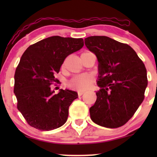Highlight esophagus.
Listing matches in <instances>:
<instances>
[{
    "mask_svg": "<svg viewBox=\"0 0 157 157\" xmlns=\"http://www.w3.org/2000/svg\"><path fill=\"white\" fill-rule=\"evenodd\" d=\"M85 93V91H78V95L79 96H82L83 94Z\"/></svg>",
    "mask_w": 157,
    "mask_h": 157,
    "instance_id": "34e87169",
    "label": "esophagus"
}]
</instances>
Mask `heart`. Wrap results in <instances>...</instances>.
Segmentation results:
<instances>
[{"mask_svg": "<svg viewBox=\"0 0 157 157\" xmlns=\"http://www.w3.org/2000/svg\"><path fill=\"white\" fill-rule=\"evenodd\" d=\"M89 52H84L81 53V56L84 55ZM94 78L93 76L89 74L78 75L71 79L69 81V86L74 89L78 90H85L89 88L92 83L94 82Z\"/></svg>", "mask_w": 157, "mask_h": 157, "instance_id": "1", "label": "heart"}]
</instances>
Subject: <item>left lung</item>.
Listing matches in <instances>:
<instances>
[{
	"label": "left lung",
	"instance_id": "1",
	"mask_svg": "<svg viewBox=\"0 0 157 157\" xmlns=\"http://www.w3.org/2000/svg\"><path fill=\"white\" fill-rule=\"evenodd\" d=\"M84 41L97 57V85L101 88L89 109L90 117L99 126L120 127L134 116L144 99L148 84L144 64L130 46L107 36H90Z\"/></svg>",
	"mask_w": 157,
	"mask_h": 157
}]
</instances>
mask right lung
<instances>
[{
    "mask_svg": "<svg viewBox=\"0 0 157 157\" xmlns=\"http://www.w3.org/2000/svg\"><path fill=\"white\" fill-rule=\"evenodd\" d=\"M83 46V38L59 36L43 39L28 48L14 76L17 108L32 127L50 131L67 121L68 108L78 98L76 91L61 89L54 94L51 85L68 55Z\"/></svg>",
    "mask_w": 157,
    "mask_h": 157,
    "instance_id": "1",
    "label": "right lung"
}]
</instances>
